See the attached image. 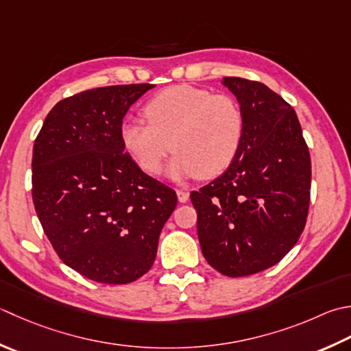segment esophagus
I'll use <instances>...</instances> for the list:
<instances>
[{"mask_svg": "<svg viewBox=\"0 0 351 351\" xmlns=\"http://www.w3.org/2000/svg\"><path fill=\"white\" fill-rule=\"evenodd\" d=\"M176 195H178V201L180 202H187L189 201V193L184 190H176Z\"/></svg>", "mask_w": 351, "mask_h": 351, "instance_id": "1", "label": "esophagus"}]
</instances>
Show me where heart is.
I'll return each instance as SVG.
<instances>
[{
	"label": "heart",
	"mask_w": 351,
	"mask_h": 351,
	"mask_svg": "<svg viewBox=\"0 0 351 351\" xmlns=\"http://www.w3.org/2000/svg\"><path fill=\"white\" fill-rule=\"evenodd\" d=\"M146 121L123 123V147L144 173H161L170 149L169 175L213 178L231 166L245 134L236 99L191 85L162 89L144 106Z\"/></svg>",
	"instance_id": "obj_1"
}]
</instances>
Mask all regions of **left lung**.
<instances>
[{
  "label": "left lung",
  "instance_id": "8db88e82",
  "mask_svg": "<svg viewBox=\"0 0 351 351\" xmlns=\"http://www.w3.org/2000/svg\"><path fill=\"white\" fill-rule=\"evenodd\" d=\"M245 117L231 166L191 191L197 237L210 266L246 277L277 265L304 230L311 202V154L298 117L266 85L223 77Z\"/></svg>",
  "mask_w": 351,
  "mask_h": 351
}]
</instances>
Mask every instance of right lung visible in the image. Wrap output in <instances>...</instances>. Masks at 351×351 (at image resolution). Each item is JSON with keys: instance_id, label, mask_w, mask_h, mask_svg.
Wrapping results in <instances>:
<instances>
[{"instance_id": "1", "label": "right lung", "mask_w": 351, "mask_h": 351, "mask_svg": "<svg viewBox=\"0 0 351 351\" xmlns=\"http://www.w3.org/2000/svg\"><path fill=\"white\" fill-rule=\"evenodd\" d=\"M155 85L88 89L54 105L34 140L32 196L59 258L97 283L126 285L152 267L178 197L125 152L130 105Z\"/></svg>"}]
</instances>
